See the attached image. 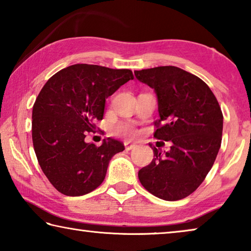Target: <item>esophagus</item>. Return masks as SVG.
<instances>
[{"label":"esophagus","instance_id":"34e87169","mask_svg":"<svg viewBox=\"0 0 251 251\" xmlns=\"http://www.w3.org/2000/svg\"><path fill=\"white\" fill-rule=\"evenodd\" d=\"M136 146L135 143H130V142H125V148L126 151H130L133 150V148Z\"/></svg>","mask_w":251,"mask_h":251}]
</instances>
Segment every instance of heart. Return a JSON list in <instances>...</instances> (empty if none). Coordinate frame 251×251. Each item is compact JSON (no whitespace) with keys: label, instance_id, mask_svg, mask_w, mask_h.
I'll return each mask as SVG.
<instances>
[{"label":"heart","instance_id":"heart-1","mask_svg":"<svg viewBox=\"0 0 251 251\" xmlns=\"http://www.w3.org/2000/svg\"><path fill=\"white\" fill-rule=\"evenodd\" d=\"M116 131L120 135H123V136H128V137H130V136H135L137 135V129L135 128L134 126L131 125H121L118 126L116 128Z\"/></svg>","mask_w":251,"mask_h":251}]
</instances>
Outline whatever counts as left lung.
<instances>
[{
  "label": "left lung",
  "instance_id": "8db88e82",
  "mask_svg": "<svg viewBox=\"0 0 251 251\" xmlns=\"http://www.w3.org/2000/svg\"><path fill=\"white\" fill-rule=\"evenodd\" d=\"M135 76L158 97L154 137L172 142L165 154L150 144L154 158L138 172L139 181L156 197L179 201L198 188L215 163L222 145V108L202 79L179 67L135 71Z\"/></svg>",
  "mask_w": 251,
  "mask_h": 251
}]
</instances>
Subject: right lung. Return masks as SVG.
Masks as SVG:
<instances>
[{
	"label": "right lung",
	"mask_w": 251,
	"mask_h": 251,
	"mask_svg": "<svg viewBox=\"0 0 251 251\" xmlns=\"http://www.w3.org/2000/svg\"><path fill=\"white\" fill-rule=\"evenodd\" d=\"M127 69L75 64L54 74L33 105L32 139L42 171L55 189L83 196L103 182L108 163L125 150L116 139L85 143L103 120L105 99L133 79Z\"/></svg>",
	"instance_id": "obj_1"
}]
</instances>
